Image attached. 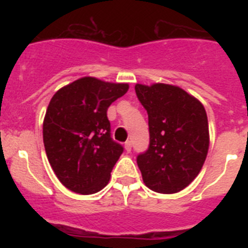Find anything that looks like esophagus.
<instances>
[{
	"label": "esophagus",
	"instance_id": "obj_1",
	"mask_svg": "<svg viewBox=\"0 0 248 248\" xmlns=\"http://www.w3.org/2000/svg\"><path fill=\"white\" fill-rule=\"evenodd\" d=\"M124 146H125V150L128 151V153H130V151H131V143L129 141V140H128V141H125Z\"/></svg>",
	"mask_w": 248,
	"mask_h": 248
}]
</instances>
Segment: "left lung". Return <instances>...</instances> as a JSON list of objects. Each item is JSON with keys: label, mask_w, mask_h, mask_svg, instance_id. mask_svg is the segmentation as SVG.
<instances>
[{"label": "left lung", "mask_w": 248, "mask_h": 248, "mask_svg": "<svg viewBox=\"0 0 248 248\" xmlns=\"http://www.w3.org/2000/svg\"><path fill=\"white\" fill-rule=\"evenodd\" d=\"M148 111L150 144L138 155L143 181L160 194H175L201 171L210 145L209 122L202 103L177 85H135Z\"/></svg>", "instance_id": "8db88e82"}]
</instances>
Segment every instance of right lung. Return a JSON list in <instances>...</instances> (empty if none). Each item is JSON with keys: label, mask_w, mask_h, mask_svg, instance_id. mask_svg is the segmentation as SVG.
Instances as JSON below:
<instances>
[{"label": "right lung", "mask_w": 248, "mask_h": 248, "mask_svg": "<svg viewBox=\"0 0 248 248\" xmlns=\"http://www.w3.org/2000/svg\"><path fill=\"white\" fill-rule=\"evenodd\" d=\"M128 83L83 77L57 91L43 120V143L58 180L71 191L91 195L110 180L123 146L110 138L109 105Z\"/></svg>", "instance_id": "1"}]
</instances>
